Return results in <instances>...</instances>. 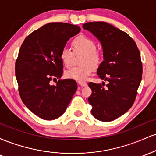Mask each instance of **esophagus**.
I'll use <instances>...</instances> for the list:
<instances>
[{"instance_id":"esophagus-1","label":"esophagus","mask_w":156,"mask_h":156,"mask_svg":"<svg viewBox=\"0 0 156 156\" xmlns=\"http://www.w3.org/2000/svg\"><path fill=\"white\" fill-rule=\"evenodd\" d=\"M78 84L81 87H87V83L84 81H78Z\"/></svg>"}]
</instances>
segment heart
I'll use <instances>...</instances> for the list:
<instances>
[{"label":"heart","instance_id":"1","mask_svg":"<svg viewBox=\"0 0 156 156\" xmlns=\"http://www.w3.org/2000/svg\"><path fill=\"white\" fill-rule=\"evenodd\" d=\"M73 47L75 52L83 53L80 61L83 65L71 67L66 71L65 76L77 81H83L94 70V67H98L101 63L103 54L101 51L96 50V42L92 38L84 35L76 37L73 41ZM60 58L64 65L69 67L72 62V51L69 48H64L61 51Z\"/></svg>","mask_w":156,"mask_h":156}]
</instances>
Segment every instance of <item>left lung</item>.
Instances as JSON below:
<instances>
[{"instance_id": "1", "label": "left lung", "mask_w": 156, "mask_h": 156, "mask_svg": "<svg viewBox=\"0 0 156 156\" xmlns=\"http://www.w3.org/2000/svg\"><path fill=\"white\" fill-rule=\"evenodd\" d=\"M101 42L103 58L97 73L108 82H89L92 114L98 120L111 122L123 115L133 105L142 77V63L136 44L125 32L105 22L83 25Z\"/></svg>"}]
</instances>
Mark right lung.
<instances>
[{
    "instance_id": "add662e5",
    "label": "right lung",
    "mask_w": 156,
    "mask_h": 156,
    "mask_svg": "<svg viewBox=\"0 0 156 156\" xmlns=\"http://www.w3.org/2000/svg\"><path fill=\"white\" fill-rule=\"evenodd\" d=\"M79 26L65 23H51L33 31L23 41L15 63V76L21 99L26 107L45 120L59 117L65 112L77 90L73 79L61 78L63 63L62 50Z\"/></svg>"
}]
</instances>
